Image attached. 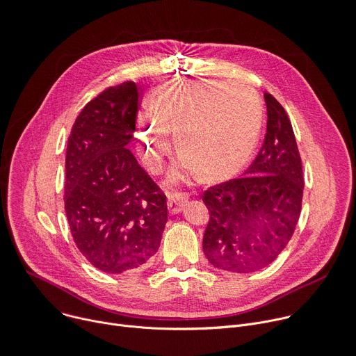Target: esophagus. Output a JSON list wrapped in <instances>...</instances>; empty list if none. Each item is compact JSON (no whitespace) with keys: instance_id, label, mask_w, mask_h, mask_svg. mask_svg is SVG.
Wrapping results in <instances>:
<instances>
[{"instance_id":"obj_1","label":"esophagus","mask_w":356,"mask_h":356,"mask_svg":"<svg viewBox=\"0 0 356 356\" xmlns=\"http://www.w3.org/2000/svg\"><path fill=\"white\" fill-rule=\"evenodd\" d=\"M188 199V193L185 192H171L168 195V210L171 215H177L182 210L184 202Z\"/></svg>"}]
</instances>
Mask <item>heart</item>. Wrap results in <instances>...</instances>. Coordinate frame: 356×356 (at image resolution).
I'll list each match as a JSON object with an SVG mask.
<instances>
[{
  "label": "heart",
  "instance_id": "1",
  "mask_svg": "<svg viewBox=\"0 0 356 356\" xmlns=\"http://www.w3.org/2000/svg\"><path fill=\"white\" fill-rule=\"evenodd\" d=\"M151 113L137 120L141 153L159 171L171 152L184 157L174 178L193 174L220 181L237 174L251 159L261 131L262 108L257 92L243 83L172 80L150 98Z\"/></svg>",
  "mask_w": 356,
  "mask_h": 356
}]
</instances>
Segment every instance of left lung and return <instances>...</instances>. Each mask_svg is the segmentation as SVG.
Listing matches in <instances>:
<instances>
[{"label": "left lung", "mask_w": 356, "mask_h": 356, "mask_svg": "<svg viewBox=\"0 0 356 356\" xmlns=\"http://www.w3.org/2000/svg\"><path fill=\"white\" fill-rule=\"evenodd\" d=\"M262 147L240 178L203 193L209 223L203 252L219 269L248 273L269 265L289 243L300 218L303 168L291 119L269 92Z\"/></svg>", "instance_id": "8db88e82"}]
</instances>
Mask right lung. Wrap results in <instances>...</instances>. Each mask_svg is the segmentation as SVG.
I'll list each match as a JSON object with an SVG mask.
<instances>
[{
	"label": "right lung",
	"mask_w": 356,
	"mask_h": 356,
	"mask_svg": "<svg viewBox=\"0 0 356 356\" xmlns=\"http://www.w3.org/2000/svg\"><path fill=\"white\" fill-rule=\"evenodd\" d=\"M140 92L133 81L109 87L77 116L65 152L64 209L71 236L102 272L146 265L159 251L167 196L126 147Z\"/></svg>",
	"instance_id": "obj_1"
}]
</instances>
